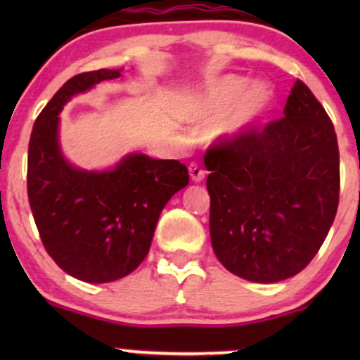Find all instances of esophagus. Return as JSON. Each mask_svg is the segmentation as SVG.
<instances>
[{
    "instance_id": "1",
    "label": "esophagus",
    "mask_w": 360,
    "mask_h": 360,
    "mask_svg": "<svg viewBox=\"0 0 360 360\" xmlns=\"http://www.w3.org/2000/svg\"><path fill=\"white\" fill-rule=\"evenodd\" d=\"M189 177H191L194 183H201L205 179V171L196 162H191L189 164Z\"/></svg>"
}]
</instances>
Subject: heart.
<instances>
[{
	"mask_svg": "<svg viewBox=\"0 0 360 360\" xmlns=\"http://www.w3.org/2000/svg\"><path fill=\"white\" fill-rule=\"evenodd\" d=\"M274 88L226 74L201 86L184 105V117L198 125H212V139L233 142L250 135L266 120L274 105Z\"/></svg>",
	"mask_w": 360,
	"mask_h": 360,
	"instance_id": "heart-1",
	"label": "heart"
}]
</instances>
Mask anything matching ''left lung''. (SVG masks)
<instances>
[{"label": "left lung", "instance_id": "obj_1", "mask_svg": "<svg viewBox=\"0 0 360 360\" xmlns=\"http://www.w3.org/2000/svg\"><path fill=\"white\" fill-rule=\"evenodd\" d=\"M210 237L218 260L252 283H278L311 262L335 220V128L300 79L283 118L206 152Z\"/></svg>", "mask_w": 360, "mask_h": 360}]
</instances>
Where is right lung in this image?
I'll list each match as a JSON object with an SVG mask.
<instances>
[{
    "mask_svg": "<svg viewBox=\"0 0 360 360\" xmlns=\"http://www.w3.org/2000/svg\"><path fill=\"white\" fill-rule=\"evenodd\" d=\"M123 69L77 74L37 118L28 143V200L45 250L62 271L84 283L125 278L146 259L160 212L188 186L179 160L128 152L101 171L69 162L60 147V117L72 98Z\"/></svg>",
    "mask_w": 360,
    "mask_h": 360,
    "instance_id": "add662e5",
    "label": "right lung"
}]
</instances>
